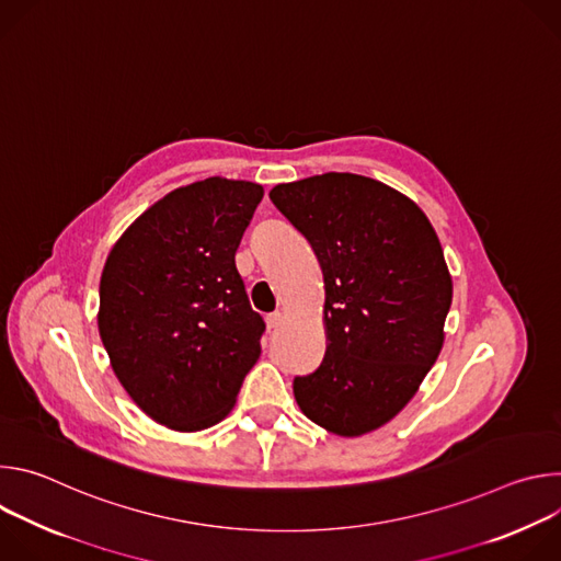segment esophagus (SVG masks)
I'll use <instances>...</instances> for the list:
<instances>
[{"mask_svg":"<svg viewBox=\"0 0 561 561\" xmlns=\"http://www.w3.org/2000/svg\"><path fill=\"white\" fill-rule=\"evenodd\" d=\"M284 322V314L279 312V310H275V312H271V314H266V327H268V331H273V329H277L279 324Z\"/></svg>","mask_w":561,"mask_h":561,"instance_id":"34e87169","label":"esophagus"}]
</instances>
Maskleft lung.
Returning <instances> with one entry per match:
<instances>
[{"mask_svg":"<svg viewBox=\"0 0 561 561\" xmlns=\"http://www.w3.org/2000/svg\"><path fill=\"white\" fill-rule=\"evenodd\" d=\"M324 273L329 346L293 379L308 420L355 437L402 411L435 364L453 284L426 215L390 186L324 173L271 191Z\"/></svg>","mask_w":561,"mask_h":561,"instance_id":"8db88e82","label":"left lung"}]
</instances>
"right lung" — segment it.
Instances as JSON below:
<instances>
[{"instance_id": "right-lung-1", "label": "right lung", "mask_w": 561, "mask_h": 561, "mask_svg": "<svg viewBox=\"0 0 561 561\" xmlns=\"http://www.w3.org/2000/svg\"><path fill=\"white\" fill-rule=\"evenodd\" d=\"M264 188L208 178L159 199L119 237L100 282V335L133 402L175 431L228 415L266 324L234 253Z\"/></svg>"}]
</instances>
